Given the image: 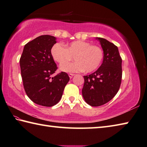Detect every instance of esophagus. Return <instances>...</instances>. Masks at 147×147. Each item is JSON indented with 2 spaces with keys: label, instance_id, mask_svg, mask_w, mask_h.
<instances>
[{
  "label": "esophagus",
  "instance_id": "obj_1",
  "mask_svg": "<svg viewBox=\"0 0 147 147\" xmlns=\"http://www.w3.org/2000/svg\"><path fill=\"white\" fill-rule=\"evenodd\" d=\"M68 76H69V78L71 79L74 76H75V74H69Z\"/></svg>",
  "mask_w": 147,
  "mask_h": 147
}]
</instances>
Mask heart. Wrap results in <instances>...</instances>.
<instances>
[{"instance_id": "1", "label": "heart", "mask_w": 147, "mask_h": 147, "mask_svg": "<svg viewBox=\"0 0 147 147\" xmlns=\"http://www.w3.org/2000/svg\"><path fill=\"white\" fill-rule=\"evenodd\" d=\"M50 53L54 61L62 64L59 69L64 72L83 70L87 73L92 72L100 66L103 58L101 48L80 40L66 44L65 47L61 43H55L51 47ZM72 56L76 61L66 63L71 60Z\"/></svg>"}]
</instances>
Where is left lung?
<instances>
[{
	"mask_svg": "<svg viewBox=\"0 0 147 147\" xmlns=\"http://www.w3.org/2000/svg\"><path fill=\"white\" fill-rule=\"evenodd\" d=\"M96 39L103 50V61L96 71L84 76L82 89L84 101L92 107L110 101L119 90L122 78V59L117 46L103 38Z\"/></svg>",
	"mask_w": 147,
	"mask_h": 147,
	"instance_id": "left-lung-1",
	"label": "left lung"
}]
</instances>
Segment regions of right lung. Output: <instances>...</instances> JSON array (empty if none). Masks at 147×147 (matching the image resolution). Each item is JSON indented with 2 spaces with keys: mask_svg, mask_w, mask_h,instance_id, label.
<instances>
[{
  "mask_svg": "<svg viewBox=\"0 0 147 147\" xmlns=\"http://www.w3.org/2000/svg\"><path fill=\"white\" fill-rule=\"evenodd\" d=\"M56 39L48 35L35 38L24 46L20 59L26 93L33 102L44 107L58 103L69 80L68 74L63 71L51 78L57 69L50 53Z\"/></svg>",
  "mask_w": 147,
  "mask_h": 147,
  "instance_id": "obj_1",
  "label": "right lung"
}]
</instances>
